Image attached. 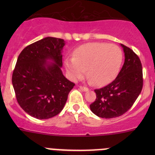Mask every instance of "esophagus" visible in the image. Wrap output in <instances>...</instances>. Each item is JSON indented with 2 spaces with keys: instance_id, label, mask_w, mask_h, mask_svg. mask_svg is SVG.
I'll return each mask as SVG.
<instances>
[{
  "instance_id": "34e87169",
  "label": "esophagus",
  "mask_w": 155,
  "mask_h": 155,
  "mask_svg": "<svg viewBox=\"0 0 155 155\" xmlns=\"http://www.w3.org/2000/svg\"><path fill=\"white\" fill-rule=\"evenodd\" d=\"M79 88H80L81 90H82V91H88V88H87V87H84V86H79Z\"/></svg>"
}]
</instances>
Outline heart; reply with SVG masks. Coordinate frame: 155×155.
Listing matches in <instances>:
<instances>
[{
	"mask_svg": "<svg viewBox=\"0 0 155 155\" xmlns=\"http://www.w3.org/2000/svg\"><path fill=\"white\" fill-rule=\"evenodd\" d=\"M122 51L115 44L94 42L81 45L74 52V57L64 61L70 78L79 80L87 75L95 85H104L118 73L122 62Z\"/></svg>",
	"mask_w": 155,
	"mask_h": 155,
	"instance_id": "obj_1",
	"label": "heart"
}]
</instances>
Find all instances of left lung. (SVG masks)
Instances as JSON below:
<instances>
[{
	"mask_svg": "<svg viewBox=\"0 0 155 155\" xmlns=\"http://www.w3.org/2000/svg\"><path fill=\"white\" fill-rule=\"evenodd\" d=\"M125 61L118 76L110 84L95 89L96 99L90 105L91 112L101 118H116L132 107L143 87V71L140 58L121 44Z\"/></svg>",
	"mask_w": 155,
	"mask_h": 155,
	"instance_id": "1",
	"label": "left lung"
}]
</instances>
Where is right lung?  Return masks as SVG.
Masks as SVG:
<instances>
[{
  "label": "right lung",
  "instance_id": "obj_1",
  "mask_svg": "<svg viewBox=\"0 0 155 155\" xmlns=\"http://www.w3.org/2000/svg\"><path fill=\"white\" fill-rule=\"evenodd\" d=\"M64 45V39L46 37L28 45L18 57L12 84L19 105L32 117L46 120L59 114L75 85L61 69Z\"/></svg>",
  "mask_w": 155,
  "mask_h": 155
}]
</instances>
